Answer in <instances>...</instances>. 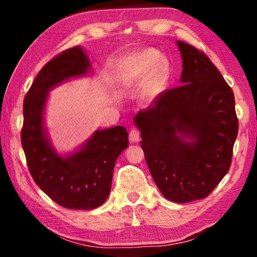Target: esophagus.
Returning <instances> with one entry per match:
<instances>
[{
    "instance_id": "34e87169",
    "label": "esophagus",
    "mask_w": 257,
    "mask_h": 257,
    "mask_svg": "<svg viewBox=\"0 0 257 257\" xmlns=\"http://www.w3.org/2000/svg\"><path fill=\"white\" fill-rule=\"evenodd\" d=\"M139 138H141V133H139V130L137 128H132L129 132V139L130 142L133 143H136L139 141Z\"/></svg>"
}]
</instances>
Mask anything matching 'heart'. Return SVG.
Instances as JSON below:
<instances>
[{"instance_id": "heart-1", "label": "heart", "mask_w": 257, "mask_h": 257, "mask_svg": "<svg viewBox=\"0 0 257 257\" xmlns=\"http://www.w3.org/2000/svg\"><path fill=\"white\" fill-rule=\"evenodd\" d=\"M168 76L169 64L155 50L150 49L139 52L127 62L125 80L128 82L143 81L150 77L143 95L144 101L147 103L153 101L164 88Z\"/></svg>"}]
</instances>
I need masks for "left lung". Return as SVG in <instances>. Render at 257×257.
<instances>
[{"mask_svg": "<svg viewBox=\"0 0 257 257\" xmlns=\"http://www.w3.org/2000/svg\"><path fill=\"white\" fill-rule=\"evenodd\" d=\"M182 73L137 113L141 146L151 175L169 201L207 197L227 175L238 134L234 95L205 53L178 41Z\"/></svg>", "mask_w": 257, "mask_h": 257, "instance_id": "obj_1", "label": "left lung"}]
</instances>
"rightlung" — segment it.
Listing matches in <instances>:
<instances>
[{
	"label": "right lung",
	"mask_w": 257,
	"mask_h": 257,
	"mask_svg": "<svg viewBox=\"0 0 257 257\" xmlns=\"http://www.w3.org/2000/svg\"><path fill=\"white\" fill-rule=\"evenodd\" d=\"M90 69L81 47L66 50L43 67L24 101L21 145L30 175L47 196L72 210H92L106 201L116 159L129 144L127 130L115 125L97 130L79 151L66 158L52 147L43 118L49 90Z\"/></svg>",
	"instance_id": "obj_1"
}]
</instances>
